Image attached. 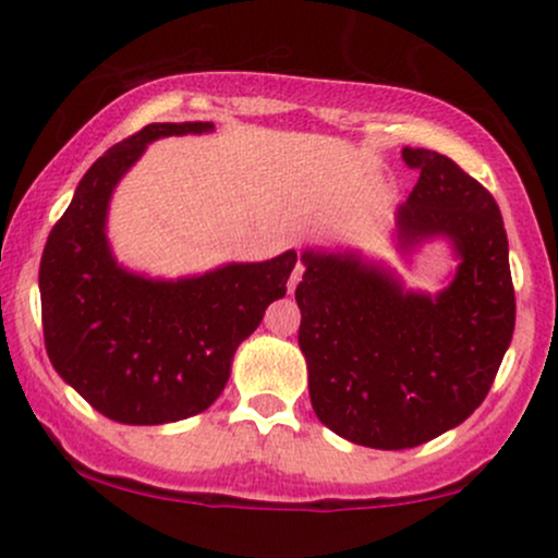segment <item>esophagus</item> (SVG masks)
<instances>
[{"instance_id": "34e87169", "label": "esophagus", "mask_w": 558, "mask_h": 558, "mask_svg": "<svg viewBox=\"0 0 558 558\" xmlns=\"http://www.w3.org/2000/svg\"><path fill=\"white\" fill-rule=\"evenodd\" d=\"M301 275H304V265H301V262H296V267H293L291 278H288V293H293V291H296V286H299Z\"/></svg>"}]
</instances>
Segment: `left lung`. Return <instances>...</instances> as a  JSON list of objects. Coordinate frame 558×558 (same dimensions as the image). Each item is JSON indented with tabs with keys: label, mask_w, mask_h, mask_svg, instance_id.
<instances>
[{
	"label": "left lung",
	"mask_w": 558,
	"mask_h": 558,
	"mask_svg": "<svg viewBox=\"0 0 558 558\" xmlns=\"http://www.w3.org/2000/svg\"><path fill=\"white\" fill-rule=\"evenodd\" d=\"M420 181L396 207L390 246L412 265L446 243L438 291L409 288L360 252L304 248L299 349L317 420L356 446L401 451L462 425L483 403L514 332L509 241L498 204L457 162L403 149Z\"/></svg>",
	"instance_id": "left-lung-1"
}]
</instances>
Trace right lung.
<instances>
[{
    "mask_svg": "<svg viewBox=\"0 0 558 558\" xmlns=\"http://www.w3.org/2000/svg\"><path fill=\"white\" fill-rule=\"evenodd\" d=\"M215 123H151L88 168L44 246L38 291L57 375L123 425H165L204 412L226 388L239 345L286 296L296 252L157 278L112 252L107 220L125 172L146 146L202 136Z\"/></svg>",
    "mask_w": 558,
    "mask_h": 558,
    "instance_id": "add662e5",
    "label": "right lung"
}]
</instances>
